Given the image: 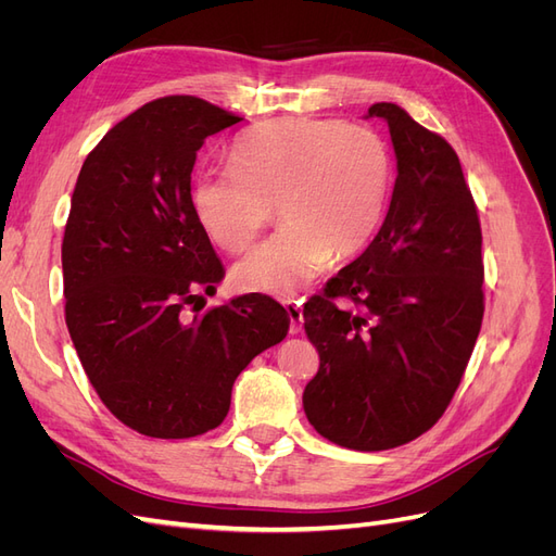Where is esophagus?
Listing matches in <instances>:
<instances>
[{
  "instance_id": "esophagus-1",
  "label": "esophagus",
  "mask_w": 556,
  "mask_h": 556,
  "mask_svg": "<svg viewBox=\"0 0 556 556\" xmlns=\"http://www.w3.org/2000/svg\"><path fill=\"white\" fill-rule=\"evenodd\" d=\"M285 311L290 315V333H299L301 327H304V308H301L299 301H288Z\"/></svg>"
}]
</instances>
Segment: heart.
<instances>
[{
  "label": "heart",
  "instance_id": "b5f03b06",
  "mask_svg": "<svg viewBox=\"0 0 556 556\" xmlns=\"http://www.w3.org/2000/svg\"><path fill=\"white\" fill-rule=\"evenodd\" d=\"M237 169L194 178L192 208L208 239L245 252L280 213V231L233 268L245 292L294 296L329 264L357 255L378 231L394 164L378 131L331 117H280L233 143Z\"/></svg>",
  "mask_w": 556,
  "mask_h": 556
}]
</instances>
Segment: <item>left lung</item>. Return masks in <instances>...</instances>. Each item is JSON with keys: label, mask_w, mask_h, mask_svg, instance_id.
<instances>
[{"label": "left lung", "mask_w": 556, "mask_h": 556, "mask_svg": "<svg viewBox=\"0 0 556 556\" xmlns=\"http://www.w3.org/2000/svg\"><path fill=\"white\" fill-rule=\"evenodd\" d=\"M368 117L390 127L399 174L371 245L304 306L319 355L304 410L327 441L378 452L415 441L450 406L482 325L484 266L454 148L396 104Z\"/></svg>", "instance_id": "left-lung-1"}]
</instances>
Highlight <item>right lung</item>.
Masks as SVG:
<instances>
[{
    "label": "right lung",
    "instance_id": "right-lung-1",
    "mask_svg": "<svg viewBox=\"0 0 556 556\" xmlns=\"http://www.w3.org/2000/svg\"><path fill=\"white\" fill-rule=\"evenodd\" d=\"M241 121L190 94L148 102L94 146L72 194L66 327L104 406L150 439L215 429L233 380L290 329L264 294L197 306L225 276L192 208L197 150Z\"/></svg>",
    "mask_w": 556,
    "mask_h": 556
}]
</instances>
